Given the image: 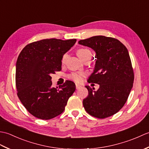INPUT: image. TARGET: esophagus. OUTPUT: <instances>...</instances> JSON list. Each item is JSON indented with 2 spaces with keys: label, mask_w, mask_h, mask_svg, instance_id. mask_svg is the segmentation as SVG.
I'll return each mask as SVG.
<instances>
[{
  "label": "esophagus",
  "mask_w": 149,
  "mask_h": 149,
  "mask_svg": "<svg viewBox=\"0 0 149 149\" xmlns=\"http://www.w3.org/2000/svg\"><path fill=\"white\" fill-rule=\"evenodd\" d=\"M75 87H76V89H77V90H78V89H79V88H81V86H80L79 84H75Z\"/></svg>",
  "instance_id": "obj_1"
}]
</instances>
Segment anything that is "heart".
Masks as SVG:
<instances>
[{
  "label": "heart",
  "instance_id": "heart-1",
  "mask_svg": "<svg viewBox=\"0 0 149 149\" xmlns=\"http://www.w3.org/2000/svg\"><path fill=\"white\" fill-rule=\"evenodd\" d=\"M77 54V56H79V58L81 60L86 58V57H87L88 56L91 55V52L90 50L86 49H81L79 50H78ZM66 57H67L66 54H65L63 56L62 59H61L62 63H65V60L66 59ZM84 77V74L81 72H72L70 74H69L68 75V77L69 79H70L77 82V83H80V82L83 81Z\"/></svg>",
  "mask_w": 149,
  "mask_h": 149
}]
</instances>
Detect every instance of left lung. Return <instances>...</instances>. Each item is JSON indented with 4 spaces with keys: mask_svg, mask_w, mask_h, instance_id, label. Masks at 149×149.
<instances>
[{
    "mask_svg": "<svg viewBox=\"0 0 149 149\" xmlns=\"http://www.w3.org/2000/svg\"><path fill=\"white\" fill-rule=\"evenodd\" d=\"M79 43L96 52L95 66L88 82L100 86L97 91L86 86L85 110L98 118L115 115L124 106L133 85L134 72L127 48L117 39L104 36L81 40Z\"/></svg>",
    "mask_w": 149,
    "mask_h": 149,
    "instance_id": "1",
    "label": "left lung"
}]
</instances>
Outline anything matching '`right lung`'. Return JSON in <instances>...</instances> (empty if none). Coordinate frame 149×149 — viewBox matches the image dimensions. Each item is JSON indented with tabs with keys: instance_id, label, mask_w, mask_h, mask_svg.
<instances>
[{
	"instance_id": "obj_1",
	"label": "right lung",
	"mask_w": 149,
	"mask_h": 149,
	"mask_svg": "<svg viewBox=\"0 0 149 149\" xmlns=\"http://www.w3.org/2000/svg\"><path fill=\"white\" fill-rule=\"evenodd\" d=\"M75 42L76 39L42 40L28 44L19 54L15 75L17 95L36 118L49 120L59 115L75 91L71 81L59 88L52 87L50 75L61 71L63 56Z\"/></svg>"
}]
</instances>
